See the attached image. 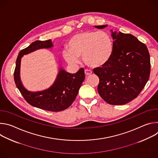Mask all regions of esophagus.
<instances>
[{"mask_svg":"<svg viewBox=\"0 0 158 158\" xmlns=\"http://www.w3.org/2000/svg\"><path fill=\"white\" fill-rule=\"evenodd\" d=\"M92 74V71H91L90 70H88V69H86L85 70V75L87 77V76H91Z\"/></svg>","mask_w":158,"mask_h":158,"instance_id":"34e87169","label":"esophagus"}]
</instances>
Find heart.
<instances>
[{
	"instance_id": "heart-1",
	"label": "heart",
	"mask_w": 158,
	"mask_h": 158,
	"mask_svg": "<svg viewBox=\"0 0 158 158\" xmlns=\"http://www.w3.org/2000/svg\"><path fill=\"white\" fill-rule=\"evenodd\" d=\"M69 49L63 51L65 60L71 64L84 62L92 68H100L110 60L113 53V42L110 35L104 31H86L74 35L68 43Z\"/></svg>"
}]
</instances>
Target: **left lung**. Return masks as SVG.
Wrapping results in <instances>:
<instances>
[{
	"instance_id": "8db88e82",
	"label": "left lung",
	"mask_w": 158,
	"mask_h": 158,
	"mask_svg": "<svg viewBox=\"0 0 158 158\" xmlns=\"http://www.w3.org/2000/svg\"><path fill=\"white\" fill-rule=\"evenodd\" d=\"M107 25L96 26L103 29ZM111 31L113 53L109 62L93 71L99 78L98 91L108 104L123 105L136 98L150 75V56L146 45L130 34Z\"/></svg>"
}]
</instances>
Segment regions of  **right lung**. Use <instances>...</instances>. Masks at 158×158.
I'll return each mask as SVG.
<instances>
[{"mask_svg":"<svg viewBox=\"0 0 158 158\" xmlns=\"http://www.w3.org/2000/svg\"><path fill=\"white\" fill-rule=\"evenodd\" d=\"M52 47L53 44L51 39L46 41L36 40L20 51L16 60L14 77L17 87L29 104L44 110L58 112L68 108L74 101L85 79L83 68L76 74H71L60 67L54 84L48 89L37 92H31L26 89L22 85L20 76V61L24 55L40 49Z\"/></svg>","mask_w":158,"mask_h":158,"instance_id":"1","label":"right lung"}]
</instances>
